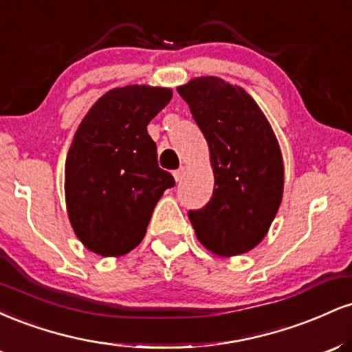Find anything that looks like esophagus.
Returning a JSON list of instances; mask_svg holds the SVG:
<instances>
[{
    "instance_id": "esophagus-1",
    "label": "esophagus",
    "mask_w": 352,
    "mask_h": 352,
    "mask_svg": "<svg viewBox=\"0 0 352 352\" xmlns=\"http://www.w3.org/2000/svg\"><path fill=\"white\" fill-rule=\"evenodd\" d=\"M184 177H185V167H180L179 170L173 172V179H175V182H182Z\"/></svg>"
}]
</instances>
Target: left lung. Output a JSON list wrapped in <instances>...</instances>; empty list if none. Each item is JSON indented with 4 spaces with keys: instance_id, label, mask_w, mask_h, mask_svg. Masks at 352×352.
Here are the masks:
<instances>
[{
    "instance_id": "8db88e82",
    "label": "left lung",
    "mask_w": 352,
    "mask_h": 352,
    "mask_svg": "<svg viewBox=\"0 0 352 352\" xmlns=\"http://www.w3.org/2000/svg\"><path fill=\"white\" fill-rule=\"evenodd\" d=\"M208 144L213 195L188 212L199 241L217 256H236L266 236L285 187L280 144L243 87L200 76L177 87Z\"/></svg>"
}]
</instances>
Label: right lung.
Listing matches in <instances>:
<instances>
[{"label":"right lung","instance_id":"add662e5","mask_svg":"<svg viewBox=\"0 0 352 352\" xmlns=\"http://www.w3.org/2000/svg\"><path fill=\"white\" fill-rule=\"evenodd\" d=\"M172 89L116 87L80 120L66 157L64 193L79 241L100 256H122L142 241L157 201L175 185L157 164L147 125Z\"/></svg>","mask_w":352,"mask_h":352}]
</instances>
